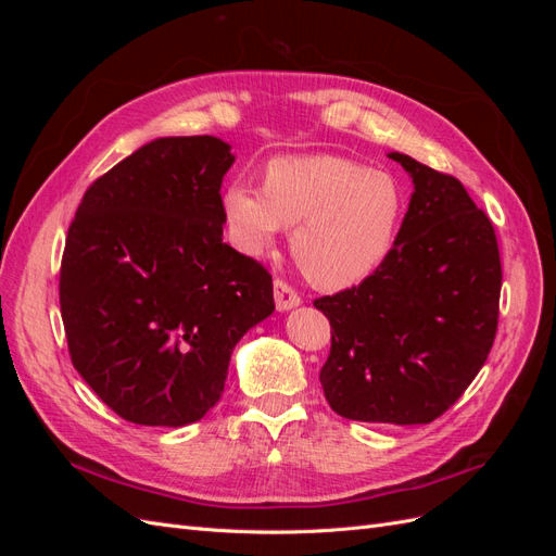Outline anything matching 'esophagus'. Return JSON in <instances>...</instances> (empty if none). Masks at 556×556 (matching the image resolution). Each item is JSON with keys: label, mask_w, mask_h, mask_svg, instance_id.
Here are the masks:
<instances>
[{"label": "esophagus", "mask_w": 556, "mask_h": 556, "mask_svg": "<svg viewBox=\"0 0 556 556\" xmlns=\"http://www.w3.org/2000/svg\"><path fill=\"white\" fill-rule=\"evenodd\" d=\"M274 299H276V308L278 311H290L301 304L299 292L292 288L290 282H285L280 278L274 280Z\"/></svg>", "instance_id": "1"}]
</instances>
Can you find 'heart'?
Returning <instances> with one entry per match:
<instances>
[{
	"label": "heart",
	"mask_w": 556,
	"mask_h": 556,
	"mask_svg": "<svg viewBox=\"0 0 556 556\" xmlns=\"http://www.w3.org/2000/svg\"><path fill=\"white\" fill-rule=\"evenodd\" d=\"M220 206L229 241L243 255H262L292 227L290 248L323 288H350L371 276L394 245L403 194L384 172L339 155L278 157L262 188L225 185Z\"/></svg>",
	"instance_id": "obj_1"
}]
</instances>
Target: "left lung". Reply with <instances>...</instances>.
Segmentation results:
<instances>
[{"mask_svg": "<svg viewBox=\"0 0 556 556\" xmlns=\"http://www.w3.org/2000/svg\"><path fill=\"white\" fill-rule=\"evenodd\" d=\"M390 157L415 192L376 271L313 301L331 325L319 382L341 417L429 425L466 392L494 345L501 257L490 217L457 178Z\"/></svg>", "mask_w": 556, "mask_h": 556, "instance_id": "8db88e82", "label": "left lung"}]
</instances>
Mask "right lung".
Returning <instances> with one entry per match:
<instances>
[{"label":"right lung","instance_id":"1","mask_svg":"<svg viewBox=\"0 0 556 556\" xmlns=\"http://www.w3.org/2000/svg\"><path fill=\"white\" fill-rule=\"evenodd\" d=\"M215 137H164L83 194L60 266L72 364L127 422L182 427L223 396L231 350L274 313L271 274L223 241Z\"/></svg>","mask_w":556,"mask_h":556}]
</instances>
